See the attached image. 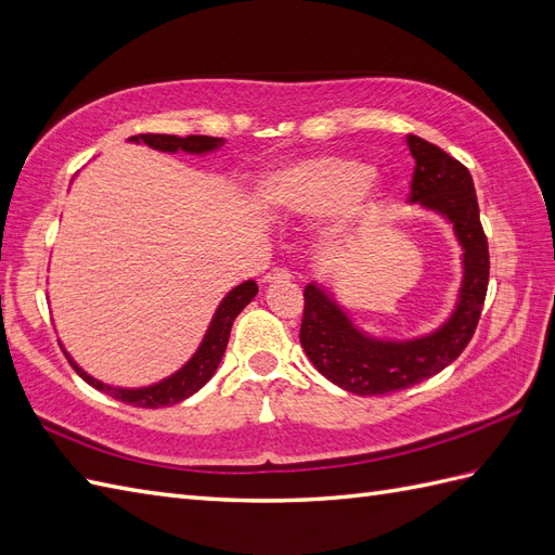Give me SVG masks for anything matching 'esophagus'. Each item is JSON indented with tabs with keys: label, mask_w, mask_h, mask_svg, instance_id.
I'll return each mask as SVG.
<instances>
[{
	"label": "esophagus",
	"mask_w": 555,
	"mask_h": 555,
	"mask_svg": "<svg viewBox=\"0 0 555 555\" xmlns=\"http://www.w3.org/2000/svg\"><path fill=\"white\" fill-rule=\"evenodd\" d=\"M289 280H292V273L287 268H273L270 273L263 275L266 285H278V282H289Z\"/></svg>",
	"instance_id": "obj_1"
}]
</instances>
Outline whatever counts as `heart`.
Segmentation results:
<instances>
[{
    "mask_svg": "<svg viewBox=\"0 0 555 555\" xmlns=\"http://www.w3.org/2000/svg\"><path fill=\"white\" fill-rule=\"evenodd\" d=\"M259 199L278 214H327L332 235L356 231L376 211L374 176L362 162L336 155L268 171L259 183Z\"/></svg>",
    "mask_w": 555,
    "mask_h": 555,
    "instance_id": "1",
    "label": "heart"
}]
</instances>
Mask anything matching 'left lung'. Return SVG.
Segmentation results:
<instances>
[{"label":"left lung","mask_w":555,"mask_h":555,"mask_svg":"<svg viewBox=\"0 0 555 555\" xmlns=\"http://www.w3.org/2000/svg\"><path fill=\"white\" fill-rule=\"evenodd\" d=\"M416 162L410 202L438 211L464 249V280L450 320L412 341H382L360 332L332 296L310 282L304 289L301 346L315 370L356 396H386L428 379L452 364L478 327L490 280V251L470 171L442 147L408 137Z\"/></svg>","instance_id":"left-lung-1"}]
</instances>
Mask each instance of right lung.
I'll list each match as a JSON object with an SVG mask.
<instances>
[{"label": "right lung", "mask_w": 555, "mask_h": 555, "mask_svg": "<svg viewBox=\"0 0 555 555\" xmlns=\"http://www.w3.org/2000/svg\"><path fill=\"white\" fill-rule=\"evenodd\" d=\"M129 141L145 143L162 153L183 151L191 155H205V153L216 151L219 145H223L221 139H214V137L181 139V137H169V133H139V137H131ZM256 292H259V287H256L254 280L242 282V285H237L233 292H228L221 306L216 308L209 330L205 334V339H202L197 353L188 360L179 372L171 374L169 379H162L159 384L145 386V388H115V386H107L99 379H93V376H89L82 367H77L75 360L67 353H65V358L70 360L75 372L82 376L89 386H93L96 390H103V393H107L119 402H127V404H133V408H145V410L169 408V404L191 398L211 379L216 367H219L223 353H225L228 336H231L235 318L242 313V308H245L254 299Z\"/></svg>", "instance_id": "obj_1"}]
</instances>
